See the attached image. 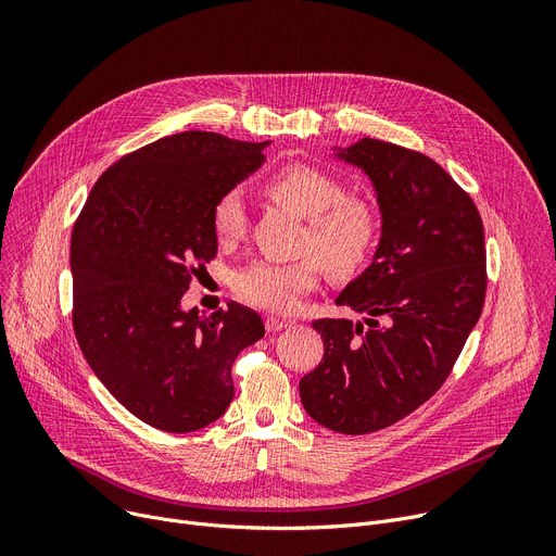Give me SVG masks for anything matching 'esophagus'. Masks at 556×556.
I'll return each instance as SVG.
<instances>
[{
    "label": "esophagus",
    "instance_id": "esophagus-1",
    "mask_svg": "<svg viewBox=\"0 0 556 556\" xmlns=\"http://www.w3.org/2000/svg\"><path fill=\"white\" fill-rule=\"evenodd\" d=\"M286 327H290V323H286V319H279V317H268V319H266V329H268L270 333L281 331V329H286Z\"/></svg>",
    "mask_w": 556,
    "mask_h": 556
}]
</instances>
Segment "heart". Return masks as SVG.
Instances as JSON below:
<instances>
[{
  "instance_id": "1",
  "label": "heart",
  "mask_w": 556,
  "mask_h": 556,
  "mask_svg": "<svg viewBox=\"0 0 556 556\" xmlns=\"http://www.w3.org/2000/svg\"><path fill=\"white\" fill-rule=\"evenodd\" d=\"M266 191L308 218L304 250L315 254L295 263H250L233 279V290L243 302L286 313L317 286L323 263L338 275H349L358 270L376 248L378 218L374 207L361 198L344 195L342 185L327 170L311 164H288L273 175ZM212 225L220 243L243 237L248 216L239 191H227L216 200Z\"/></svg>"
}]
</instances>
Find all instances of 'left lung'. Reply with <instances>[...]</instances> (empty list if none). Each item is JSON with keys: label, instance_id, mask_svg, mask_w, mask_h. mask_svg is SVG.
<instances>
[{"label": "left lung", "instance_id": "left-lung-1", "mask_svg": "<svg viewBox=\"0 0 556 556\" xmlns=\"http://www.w3.org/2000/svg\"><path fill=\"white\" fill-rule=\"evenodd\" d=\"M336 155L371 180L381 241L336 300L361 323H313L325 356L300 396L319 426L367 434L415 413L448 378L484 306V229L471 195L424 153L363 137Z\"/></svg>", "mask_w": 556, "mask_h": 556}]
</instances>
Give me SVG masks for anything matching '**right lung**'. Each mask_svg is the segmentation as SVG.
<instances>
[{
    "label": "right lung",
    "instance_id": "add662e5",
    "mask_svg": "<svg viewBox=\"0 0 556 556\" xmlns=\"http://www.w3.org/2000/svg\"><path fill=\"white\" fill-rule=\"evenodd\" d=\"M268 143L202 130L162 137L114 162L74 223L80 352L108 392L157 430L216 421L233 399V361L266 333L248 306L200 317L180 302L218 252L216 200L266 162Z\"/></svg>",
    "mask_w": 556,
    "mask_h": 556
}]
</instances>
